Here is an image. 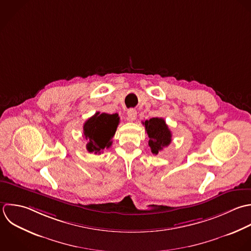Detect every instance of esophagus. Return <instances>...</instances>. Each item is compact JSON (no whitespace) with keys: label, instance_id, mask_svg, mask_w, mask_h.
Instances as JSON below:
<instances>
[{"label":"esophagus","instance_id":"obj_1","mask_svg":"<svg viewBox=\"0 0 251 251\" xmlns=\"http://www.w3.org/2000/svg\"><path fill=\"white\" fill-rule=\"evenodd\" d=\"M127 115H128L129 120L133 121V120H135L137 118V110L135 108H130L127 111Z\"/></svg>","mask_w":251,"mask_h":251}]
</instances>
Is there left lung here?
I'll use <instances>...</instances> for the list:
<instances>
[{"instance_id":"1","label":"left lung","mask_w":251,"mask_h":251,"mask_svg":"<svg viewBox=\"0 0 251 251\" xmlns=\"http://www.w3.org/2000/svg\"><path fill=\"white\" fill-rule=\"evenodd\" d=\"M149 135V146L153 154H158L172 141V134L163 118L153 117L143 122Z\"/></svg>"}]
</instances>
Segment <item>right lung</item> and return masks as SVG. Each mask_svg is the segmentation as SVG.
<instances>
[{"label": "right lung", "instance_id": "obj_1", "mask_svg": "<svg viewBox=\"0 0 251 251\" xmlns=\"http://www.w3.org/2000/svg\"><path fill=\"white\" fill-rule=\"evenodd\" d=\"M119 124L117 113L96 112L84 124V138L88 142L87 150L89 152L100 153L105 148L108 149L112 144V138Z\"/></svg>", "mask_w": 251, "mask_h": 251}]
</instances>
